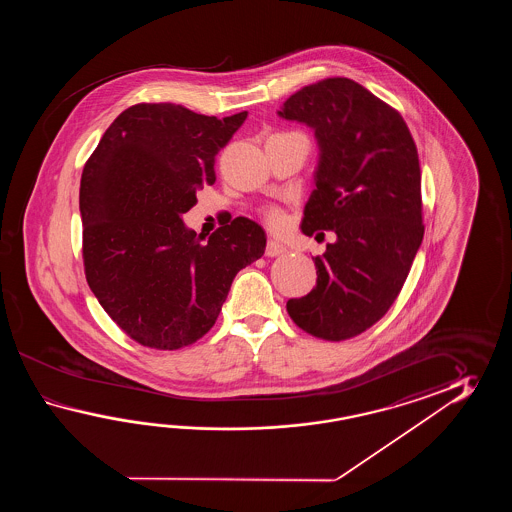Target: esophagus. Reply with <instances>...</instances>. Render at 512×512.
Masks as SVG:
<instances>
[{
	"label": "esophagus",
	"mask_w": 512,
	"mask_h": 512,
	"mask_svg": "<svg viewBox=\"0 0 512 512\" xmlns=\"http://www.w3.org/2000/svg\"><path fill=\"white\" fill-rule=\"evenodd\" d=\"M287 251L285 247H283L282 243H278V241L269 240L267 243V247H265V256H269V258H274V256H280L283 252Z\"/></svg>",
	"instance_id": "esophagus-1"
}]
</instances>
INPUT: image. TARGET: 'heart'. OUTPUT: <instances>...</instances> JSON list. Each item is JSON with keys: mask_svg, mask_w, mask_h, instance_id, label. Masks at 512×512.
<instances>
[{"mask_svg": "<svg viewBox=\"0 0 512 512\" xmlns=\"http://www.w3.org/2000/svg\"><path fill=\"white\" fill-rule=\"evenodd\" d=\"M265 219L267 223L274 227V229H280L283 225V214L280 212V208L271 207L265 210Z\"/></svg>", "mask_w": 512, "mask_h": 512, "instance_id": "obj_1", "label": "heart"}]
</instances>
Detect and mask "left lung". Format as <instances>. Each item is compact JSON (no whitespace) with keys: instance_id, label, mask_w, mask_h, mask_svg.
Segmentation results:
<instances>
[{"instance_id":"8db88e82","label":"left lung","mask_w":512,"mask_h":512,"mask_svg":"<svg viewBox=\"0 0 512 512\" xmlns=\"http://www.w3.org/2000/svg\"><path fill=\"white\" fill-rule=\"evenodd\" d=\"M278 115L313 128L320 148L302 232L337 234L287 313L313 337H357L388 313L423 241L417 146L401 113L349 78L302 87Z\"/></svg>"}]
</instances>
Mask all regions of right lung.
Returning a JSON list of instances; mask_svg holds the SVG:
<instances>
[{
    "instance_id": "obj_1",
    "label": "right lung",
    "mask_w": 512,
    "mask_h": 512,
    "mask_svg": "<svg viewBox=\"0 0 512 512\" xmlns=\"http://www.w3.org/2000/svg\"><path fill=\"white\" fill-rule=\"evenodd\" d=\"M247 111L219 120L179 104L124 109L80 181L86 280L111 320L146 348H185L218 320L232 280L265 252V232L236 218L203 243L181 216L216 183L221 148Z\"/></svg>"
}]
</instances>
